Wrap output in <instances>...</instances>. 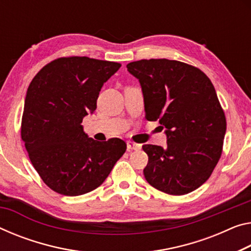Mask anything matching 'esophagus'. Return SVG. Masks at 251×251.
I'll return each mask as SVG.
<instances>
[{
	"label": "esophagus",
	"mask_w": 251,
	"mask_h": 251,
	"mask_svg": "<svg viewBox=\"0 0 251 251\" xmlns=\"http://www.w3.org/2000/svg\"><path fill=\"white\" fill-rule=\"evenodd\" d=\"M141 147V144H137V143H134L132 141L127 142V150L128 151H140Z\"/></svg>",
	"instance_id": "obj_1"
}]
</instances>
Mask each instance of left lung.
<instances>
[{
  "label": "left lung",
  "mask_w": 251,
  "mask_h": 251,
  "mask_svg": "<svg viewBox=\"0 0 251 251\" xmlns=\"http://www.w3.org/2000/svg\"><path fill=\"white\" fill-rule=\"evenodd\" d=\"M127 70L141 83L146 119H158L168 136L166 149L143 145L146 181L171 196L197 190L220 160L226 129L211 80L197 67L169 59H143Z\"/></svg>",
  "instance_id": "left-lung-1"
}]
</instances>
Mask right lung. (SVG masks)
<instances>
[{"label": "right lung", "instance_id": "right-lung-1", "mask_svg": "<svg viewBox=\"0 0 251 251\" xmlns=\"http://www.w3.org/2000/svg\"><path fill=\"white\" fill-rule=\"evenodd\" d=\"M121 63L62 57L34 75L26 91L21 137L33 168L54 192L75 197L97 189L126 151L121 138L97 142L82 119L97 108L104 82Z\"/></svg>", "mask_w": 251, "mask_h": 251}]
</instances>
